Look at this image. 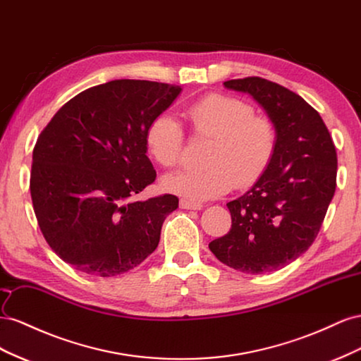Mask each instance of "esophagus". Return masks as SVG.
<instances>
[{
    "instance_id": "34e87169",
    "label": "esophagus",
    "mask_w": 361,
    "mask_h": 361,
    "mask_svg": "<svg viewBox=\"0 0 361 361\" xmlns=\"http://www.w3.org/2000/svg\"><path fill=\"white\" fill-rule=\"evenodd\" d=\"M180 207L184 210H201L202 204L200 202H193L189 200H180Z\"/></svg>"
}]
</instances>
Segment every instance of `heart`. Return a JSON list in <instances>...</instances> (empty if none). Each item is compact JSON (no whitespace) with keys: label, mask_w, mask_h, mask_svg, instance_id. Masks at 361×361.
<instances>
[{"label":"heart","mask_w":361,"mask_h":361,"mask_svg":"<svg viewBox=\"0 0 361 361\" xmlns=\"http://www.w3.org/2000/svg\"><path fill=\"white\" fill-rule=\"evenodd\" d=\"M186 116L198 136L213 137L204 169L166 173L161 188L190 201L222 197L234 186L250 188L271 166L278 147V131L271 119L255 116L254 107L235 97L212 94L193 102ZM145 145L149 156L164 168L181 159L184 131L169 113L148 123Z\"/></svg>","instance_id":"b5f03b06"}]
</instances>
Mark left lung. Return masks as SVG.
<instances>
[{"label": "left lung", "mask_w": 361, "mask_h": 361, "mask_svg": "<svg viewBox=\"0 0 361 361\" xmlns=\"http://www.w3.org/2000/svg\"><path fill=\"white\" fill-rule=\"evenodd\" d=\"M224 86L259 102L276 127L278 147L263 177L226 204L231 228L209 248L235 271L274 272L310 248L321 230L336 190V147L321 115L295 92L260 77Z\"/></svg>", "instance_id": "8db88e82"}]
</instances>
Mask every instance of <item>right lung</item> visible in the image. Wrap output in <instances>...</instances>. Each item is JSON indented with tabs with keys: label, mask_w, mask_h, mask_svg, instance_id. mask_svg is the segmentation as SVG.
I'll return each instance as SVG.
<instances>
[{
	"label": "right lung",
	"mask_w": 361,
	"mask_h": 361,
	"mask_svg": "<svg viewBox=\"0 0 361 361\" xmlns=\"http://www.w3.org/2000/svg\"><path fill=\"white\" fill-rule=\"evenodd\" d=\"M181 87L113 80L69 99L40 133L30 192L45 240L61 260L95 276L139 266L157 248L175 195L137 201L156 180L148 123Z\"/></svg>",
	"instance_id": "obj_1"
}]
</instances>
